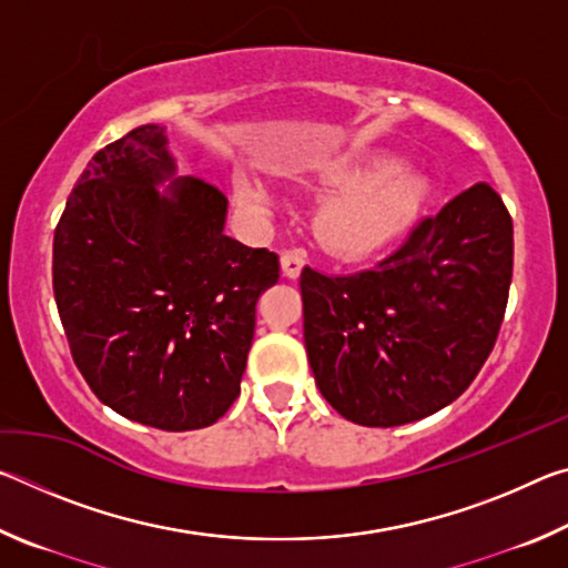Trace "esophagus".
Instances as JSON below:
<instances>
[{"instance_id":"1","label":"esophagus","mask_w":568,"mask_h":568,"mask_svg":"<svg viewBox=\"0 0 568 568\" xmlns=\"http://www.w3.org/2000/svg\"><path fill=\"white\" fill-rule=\"evenodd\" d=\"M305 265V253L303 250H287L281 257V267L285 277H297Z\"/></svg>"}]
</instances>
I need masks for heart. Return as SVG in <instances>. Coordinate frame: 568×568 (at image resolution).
Returning <instances> with one entry per match:
<instances>
[{
	"label": "heart",
	"mask_w": 568,
	"mask_h": 568,
	"mask_svg": "<svg viewBox=\"0 0 568 568\" xmlns=\"http://www.w3.org/2000/svg\"><path fill=\"white\" fill-rule=\"evenodd\" d=\"M390 155L338 158L305 172L307 185L343 190L315 210L313 230L323 247L343 261H361L396 240L418 213L423 182L418 175L396 170ZM235 203L253 217L271 213V195L261 182L240 175Z\"/></svg>",
	"instance_id": "b5f03b06"
}]
</instances>
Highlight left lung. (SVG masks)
<instances>
[{
	"label": "left lung",
	"instance_id": "obj_1",
	"mask_svg": "<svg viewBox=\"0 0 568 568\" xmlns=\"http://www.w3.org/2000/svg\"><path fill=\"white\" fill-rule=\"evenodd\" d=\"M511 271V215L486 182L423 217L368 271L303 267V338L323 398L371 428L454 403L494 351Z\"/></svg>",
	"mask_w": 568,
	"mask_h": 568
}]
</instances>
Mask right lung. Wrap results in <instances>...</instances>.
Wrapping results in <instances>:
<instances>
[{
    "label": "right lung",
    "mask_w": 568,
    "mask_h": 568,
    "mask_svg": "<svg viewBox=\"0 0 568 568\" xmlns=\"http://www.w3.org/2000/svg\"><path fill=\"white\" fill-rule=\"evenodd\" d=\"M165 128L142 124L94 155L54 230L52 287L94 396L160 430L215 423L240 396L255 305L281 277L267 247L223 233L227 197L175 180Z\"/></svg>",
    "instance_id": "right-lung-1"
}]
</instances>
